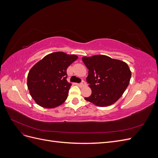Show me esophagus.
Instances as JSON below:
<instances>
[{
	"label": "esophagus",
	"mask_w": 158,
	"mask_h": 158,
	"mask_svg": "<svg viewBox=\"0 0 158 158\" xmlns=\"http://www.w3.org/2000/svg\"><path fill=\"white\" fill-rule=\"evenodd\" d=\"M87 84H86V83H85V81H82V82H81L80 84H79V85L80 87H84V86H85V85H86Z\"/></svg>",
	"instance_id": "34e87169"
}]
</instances>
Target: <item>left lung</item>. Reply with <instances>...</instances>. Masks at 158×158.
<instances>
[{
	"label": "left lung",
	"mask_w": 158,
	"mask_h": 158,
	"mask_svg": "<svg viewBox=\"0 0 158 158\" xmlns=\"http://www.w3.org/2000/svg\"><path fill=\"white\" fill-rule=\"evenodd\" d=\"M82 60L89 70L86 80L92 89V94L85 99L99 107L115 103L130 82L131 72L128 64L103 55L84 56Z\"/></svg>",
	"instance_id": "8db88e82"
}]
</instances>
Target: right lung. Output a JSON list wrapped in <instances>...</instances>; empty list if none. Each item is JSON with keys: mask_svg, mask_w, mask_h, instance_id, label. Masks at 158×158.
Wrapping results in <instances>:
<instances>
[{"mask_svg": "<svg viewBox=\"0 0 158 158\" xmlns=\"http://www.w3.org/2000/svg\"><path fill=\"white\" fill-rule=\"evenodd\" d=\"M77 59L75 55L55 52L46 55L33 66L27 75V85L36 103L51 109L66 101L72 85L66 80V70Z\"/></svg>", "mask_w": 158, "mask_h": 158, "instance_id": "add662e5", "label": "right lung"}]
</instances>
